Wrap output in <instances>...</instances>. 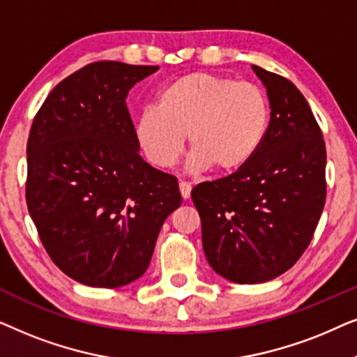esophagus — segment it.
<instances>
[{"instance_id":"esophagus-1","label":"esophagus","mask_w":357,"mask_h":357,"mask_svg":"<svg viewBox=\"0 0 357 357\" xmlns=\"http://www.w3.org/2000/svg\"><path fill=\"white\" fill-rule=\"evenodd\" d=\"M178 187H180V193H182V198L183 199H188L190 198V193H192V183H188V182H180L178 183Z\"/></svg>"}]
</instances>
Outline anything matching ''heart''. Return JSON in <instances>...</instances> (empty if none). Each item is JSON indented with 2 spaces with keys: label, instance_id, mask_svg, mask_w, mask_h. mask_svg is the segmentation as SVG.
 <instances>
[{
  "label": "heart",
  "instance_id": "1",
  "mask_svg": "<svg viewBox=\"0 0 357 357\" xmlns=\"http://www.w3.org/2000/svg\"><path fill=\"white\" fill-rule=\"evenodd\" d=\"M270 100L260 86L229 76L195 71L159 91L135 120L141 153L159 169L178 162L188 136L195 170L232 174L245 167L270 130Z\"/></svg>",
  "mask_w": 357,
  "mask_h": 357
}]
</instances>
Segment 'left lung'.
I'll list each match as a JSON object with an SVG mask.
<instances>
[{"mask_svg": "<svg viewBox=\"0 0 357 357\" xmlns=\"http://www.w3.org/2000/svg\"><path fill=\"white\" fill-rule=\"evenodd\" d=\"M252 68L270 100L265 143L243 169L192 190L206 260L238 284L270 281L294 266L326 197L325 141L305 97L286 77Z\"/></svg>", "mask_w": 357, "mask_h": 357, "instance_id": "left-lung-1", "label": "left lung"}]
</instances>
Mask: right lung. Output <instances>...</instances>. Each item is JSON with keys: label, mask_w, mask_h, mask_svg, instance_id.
I'll return each instance as SVG.
<instances>
[{"label": "right lung", "mask_w": 357, "mask_h": 357, "mask_svg": "<svg viewBox=\"0 0 357 357\" xmlns=\"http://www.w3.org/2000/svg\"><path fill=\"white\" fill-rule=\"evenodd\" d=\"M159 66L91 63L63 79L27 141L29 214L52 261L81 284L120 287L148 270L182 204L174 175L139 155L126 96Z\"/></svg>", "instance_id": "right-lung-1"}]
</instances>
